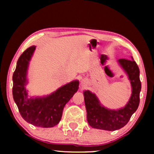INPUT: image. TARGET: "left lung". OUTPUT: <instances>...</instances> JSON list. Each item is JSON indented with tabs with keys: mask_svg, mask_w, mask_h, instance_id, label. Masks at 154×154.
<instances>
[{
	"mask_svg": "<svg viewBox=\"0 0 154 154\" xmlns=\"http://www.w3.org/2000/svg\"><path fill=\"white\" fill-rule=\"evenodd\" d=\"M119 64L128 75L132 85V95L124 108L112 111L103 107L94 94L86 90L83 92L87 110V120L91 127L96 129L114 131L126 126L130 118L137 111L140 102L141 83L139 69L133 58L119 60Z\"/></svg>",
	"mask_w": 154,
	"mask_h": 154,
	"instance_id": "8db88e82",
	"label": "left lung"
}]
</instances>
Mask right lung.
<instances>
[{"label": "right lung", "mask_w": 154, "mask_h": 154, "mask_svg": "<svg viewBox=\"0 0 154 154\" xmlns=\"http://www.w3.org/2000/svg\"><path fill=\"white\" fill-rule=\"evenodd\" d=\"M35 48V45L30 47L18 59L13 75V97L25 121L35 126L51 128L60 121L64 106L77 91L79 82L68 83L47 97L28 98L25 88L26 71Z\"/></svg>", "instance_id": "add662e5"}]
</instances>
